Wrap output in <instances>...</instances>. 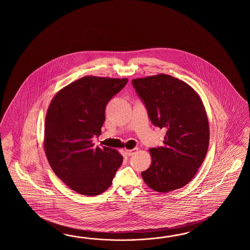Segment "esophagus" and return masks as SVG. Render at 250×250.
I'll return each instance as SVG.
<instances>
[{"label":"esophagus","instance_id":"1","mask_svg":"<svg viewBox=\"0 0 250 250\" xmlns=\"http://www.w3.org/2000/svg\"><path fill=\"white\" fill-rule=\"evenodd\" d=\"M138 147L133 149H126V150H125V152H126V154H127L128 156H130V155H133V154H136V153L138 152Z\"/></svg>","mask_w":250,"mask_h":250}]
</instances>
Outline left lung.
I'll use <instances>...</instances> for the list:
<instances>
[{
	"mask_svg": "<svg viewBox=\"0 0 250 250\" xmlns=\"http://www.w3.org/2000/svg\"><path fill=\"white\" fill-rule=\"evenodd\" d=\"M132 85L154 126L167 129L164 146L150 148L152 163L141 175L154 191L167 193L187 185L208 153L209 123L194 88L170 75L134 79Z\"/></svg>",
	"mask_w": 250,
	"mask_h": 250,
	"instance_id": "obj_1",
	"label": "left lung"
}]
</instances>
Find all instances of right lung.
Here are the masks:
<instances>
[{
	"instance_id": "obj_1",
	"label": "right lung",
	"mask_w": 250,
	"mask_h": 250,
	"mask_svg": "<svg viewBox=\"0 0 250 250\" xmlns=\"http://www.w3.org/2000/svg\"><path fill=\"white\" fill-rule=\"evenodd\" d=\"M127 79L85 76L53 97L45 116L43 147L49 165L70 189L96 196L112 185L123 157L116 149L95 147L107 103Z\"/></svg>"
}]
</instances>
